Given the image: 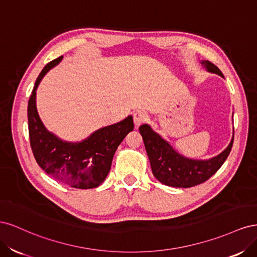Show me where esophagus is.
Masks as SVG:
<instances>
[{"label": "esophagus", "instance_id": "esophagus-1", "mask_svg": "<svg viewBox=\"0 0 257 257\" xmlns=\"http://www.w3.org/2000/svg\"><path fill=\"white\" fill-rule=\"evenodd\" d=\"M133 116H134V123H135V125H136V126L141 125V124H142V123H144V122L147 120V118H148L147 113H146V112H144V111H142V110H137V111H135Z\"/></svg>", "mask_w": 257, "mask_h": 257}]
</instances>
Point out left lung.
<instances>
[{
  "label": "left lung",
  "instance_id": "obj_1",
  "mask_svg": "<svg viewBox=\"0 0 257 257\" xmlns=\"http://www.w3.org/2000/svg\"><path fill=\"white\" fill-rule=\"evenodd\" d=\"M201 64L210 73L223 77L222 72L210 61H201ZM154 177L160 182L174 188H192L207 181L212 177L231 150L234 136L226 149L210 160H192L179 154L148 124L139 127Z\"/></svg>",
  "mask_w": 257,
  "mask_h": 257
}]
</instances>
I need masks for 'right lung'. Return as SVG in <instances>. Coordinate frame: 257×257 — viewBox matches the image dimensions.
I'll return each mask as SVG.
<instances>
[{
    "mask_svg": "<svg viewBox=\"0 0 257 257\" xmlns=\"http://www.w3.org/2000/svg\"><path fill=\"white\" fill-rule=\"evenodd\" d=\"M63 57L46 65L37 77L28 104L30 144L37 164L57 180L76 189H93L102 183L116 148L134 128L133 116L99 128L80 143H67L44 126L36 109V89L49 69Z\"/></svg>",
    "mask_w": 257,
    "mask_h": 257,
    "instance_id": "add662e5",
    "label": "right lung"
}]
</instances>
